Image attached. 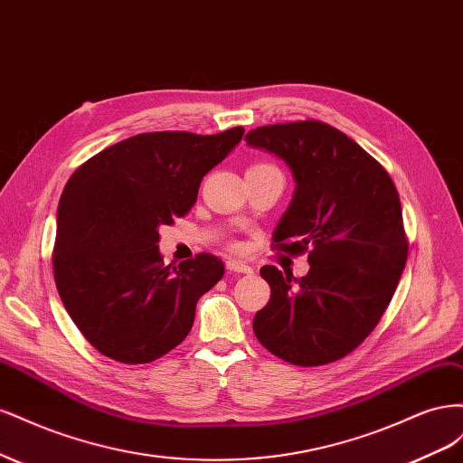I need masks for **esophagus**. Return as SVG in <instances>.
<instances>
[{"label": "esophagus", "mask_w": 463, "mask_h": 463, "mask_svg": "<svg viewBox=\"0 0 463 463\" xmlns=\"http://www.w3.org/2000/svg\"><path fill=\"white\" fill-rule=\"evenodd\" d=\"M226 269L230 272H237V274H250V272H253V266H249V264L240 262V260H228Z\"/></svg>", "instance_id": "esophagus-1"}]
</instances>
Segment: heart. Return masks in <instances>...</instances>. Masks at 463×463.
<instances>
[{
  "label": "heart",
  "instance_id": "b5f03b06",
  "mask_svg": "<svg viewBox=\"0 0 463 463\" xmlns=\"http://www.w3.org/2000/svg\"><path fill=\"white\" fill-rule=\"evenodd\" d=\"M259 165H266V164H257V165H253V167H259Z\"/></svg>",
  "mask_w": 463,
  "mask_h": 463
}]
</instances>
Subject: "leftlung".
I'll list each match as a JSON object with an SVG mask.
<instances>
[{
	"label": "left lung",
	"instance_id": "8db88e82",
	"mask_svg": "<svg viewBox=\"0 0 463 463\" xmlns=\"http://www.w3.org/2000/svg\"><path fill=\"white\" fill-rule=\"evenodd\" d=\"M245 141L289 167L296 191L272 240L291 255L309 249L311 264L301 279L262 266L270 301L255 335L293 365L338 361L378 325L408 260L398 191L371 154L322 121L266 125Z\"/></svg>",
	"mask_w": 463,
	"mask_h": 463
}]
</instances>
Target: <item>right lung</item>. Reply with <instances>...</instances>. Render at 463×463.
<instances>
[{
	"label": "right lung",
	"instance_id": "add662e5",
	"mask_svg": "<svg viewBox=\"0 0 463 463\" xmlns=\"http://www.w3.org/2000/svg\"><path fill=\"white\" fill-rule=\"evenodd\" d=\"M243 133H141L69 177L58 206L55 286L77 328L106 357L141 365L185 340L197 301L220 282L223 264L201 253L165 266L158 230L189 213L203 177Z\"/></svg>",
	"mask_w": 463,
	"mask_h": 463
}]
</instances>
